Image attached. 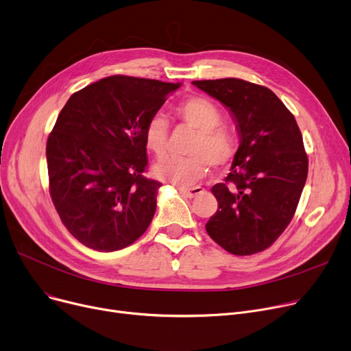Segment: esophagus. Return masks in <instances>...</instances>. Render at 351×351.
<instances>
[{
    "instance_id": "34e87169",
    "label": "esophagus",
    "mask_w": 351,
    "mask_h": 351,
    "mask_svg": "<svg viewBox=\"0 0 351 351\" xmlns=\"http://www.w3.org/2000/svg\"><path fill=\"white\" fill-rule=\"evenodd\" d=\"M180 193L182 195H185L187 198H194L199 194L204 193V189L202 187H193V189H180Z\"/></svg>"
}]
</instances>
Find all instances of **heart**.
<instances>
[{
  "instance_id": "b5f03b06",
  "label": "heart",
  "mask_w": 351,
  "mask_h": 351,
  "mask_svg": "<svg viewBox=\"0 0 351 351\" xmlns=\"http://www.w3.org/2000/svg\"><path fill=\"white\" fill-rule=\"evenodd\" d=\"M177 117L197 132L189 149L190 157H166L160 160L154 174L177 185H189L199 180L208 170V164L214 169H222L234 160L237 154V137L225 126H221L222 113L214 101L201 96L185 99L176 108ZM146 147L157 157L167 150L169 123L161 114L149 119L144 128Z\"/></svg>"
}]
</instances>
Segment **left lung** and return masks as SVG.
Returning a JSON list of instances; mask_svg holds the SVG:
<instances>
[{"mask_svg": "<svg viewBox=\"0 0 351 351\" xmlns=\"http://www.w3.org/2000/svg\"><path fill=\"white\" fill-rule=\"evenodd\" d=\"M230 109L241 138L231 173L213 187L217 213L205 230L225 251H265L292 221L307 178V154L295 116L265 86L237 77L194 80Z\"/></svg>", "mask_w": 351, "mask_h": 351, "instance_id": "obj_1", "label": "left lung"}]
</instances>
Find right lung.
Masks as SVG:
<instances>
[{"instance_id": "obj_1", "label": "right lung", "mask_w": 351, "mask_h": 351, "mask_svg": "<svg viewBox=\"0 0 351 351\" xmlns=\"http://www.w3.org/2000/svg\"><path fill=\"white\" fill-rule=\"evenodd\" d=\"M181 84L125 75L75 92L47 143L49 194L66 230L99 252L126 248L156 213L144 128Z\"/></svg>"}]
</instances>
